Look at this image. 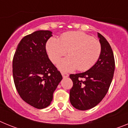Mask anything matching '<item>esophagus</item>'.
<instances>
[{
	"label": "esophagus",
	"instance_id": "esophagus-1",
	"mask_svg": "<svg viewBox=\"0 0 128 128\" xmlns=\"http://www.w3.org/2000/svg\"><path fill=\"white\" fill-rule=\"evenodd\" d=\"M62 75L63 76V78H68V77L69 76V75L66 73H64V72H62Z\"/></svg>",
	"mask_w": 128,
	"mask_h": 128
}]
</instances>
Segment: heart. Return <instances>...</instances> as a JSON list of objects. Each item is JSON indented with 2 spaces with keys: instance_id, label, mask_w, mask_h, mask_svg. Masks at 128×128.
I'll return each instance as SVG.
<instances>
[{
  "instance_id": "b5f03b06",
  "label": "heart",
  "mask_w": 128,
  "mask_h": 128,
  "mask_svg": "<svg viewBox=\"0 0 128 128\" xmlns=\"http://www.w3.org/2000/svg\"><path fill=\"white\" fill-rule=\"evenodd\" d=\"M46 50L50 60L56 63L67 53L68 56L58 63L60 70L70 72L90 69L98 62L101 53V46L98 40L81 31L64 33L60 40L50 38L46 44Z\"/></svg>"
}]
</instances>
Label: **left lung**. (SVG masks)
<instances>
[{"instance_id": "1", "label": "left lung", "mask_w": 128, "mask_h": 128, "mask_svg": "<svg viewBox=\"0 0 128 128\" xmlns=\"http://www.w3.org/2000/svg\"><path fill=\"white\" fill-rule=\"evenodd\" d=\"M101 53L93 66L82 73L70 74L73 86L70 90V101L80 110L91 109L98 104L107 94L115 70V60L110 45L98 32Z\"/></svg>"}]
</instances>
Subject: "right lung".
I'll return each instance as SVG.
<instances>
[{
  "instance_id": "add662e5",
  "label": "right lung",
  "mask_w": 128,
  "mask_h": 128,
  "mask_svg": "<svg viewBox=\"0 0 128 128\" xmlns=\"http://www.w3.org/2000/svg\"><path fill=\"white\" fill-rule=\"evenodd\" d=\"M52 32L36 30L24 37L17 46L13 60L15 87L22 99L37 109L47 108L62 76L52 64L46 45Z\"/></svg>"
}]
</instances>
